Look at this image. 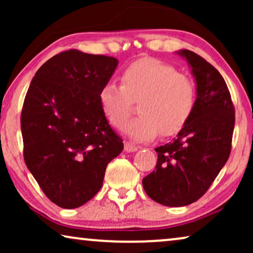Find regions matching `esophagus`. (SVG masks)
<instances>
[{"label": "esophagus", "mask_w": 253, "mask_h": 253, "mask_svg": "<svg viewBox=\"0 0 253 253\" xmlns=\"http://www.w3.org/2000/svg\"><path fill=\"white\" fill-rule=\"evenodd\" d=\"M138 148L139 147L136 146V145L131 144V143H127V141L124 144V150H126V152H136Z\"/></svg>", "instance_id": "34e87169"}]
</instances>
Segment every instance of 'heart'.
Segmentation results:
<instances>
[{
  "label": "heart",
  "instance_id": "b5f03b06",
  "mask_svg": "<svg viewBox=\"0 0 253 253\" xmlns=\"http://www.w3.org/2000/svg\"><path fill=\"white\" fill-rule=\"evenodd\" d=\"M106 119L122 130L138 103L141 116L126 127L134 141H148L159 133L172 136L191 117L197 102V86L190 76L155 58H141L124 69L121 86L106 84L99 92Z\"/></svg>",
  "mask_w": 253,
  "mask_h": 253
}]
</instances>
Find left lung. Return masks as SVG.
<instances>
[{
  "label": "left lung",
  "mask_w": 253,
  "mask_h": 253,
  "mask_svg": "<svg viewBox=\"0 0 253 253\" xmlns=\"http://www.w3.org/2000/svg\"><path fill=\"white\" fill-rule=\"evenodd\" d=\"M192 69L197 102L191 117L170 143L155 148V169L143 178L148 197L179 207L198 200L230 155L235 108L220 72L191 50L178 51Z\"/></svg>",
  "instance_id": "left-lung-1"
}]
</instances>
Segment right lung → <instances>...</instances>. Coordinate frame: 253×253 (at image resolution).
Wrapping results in <instances>:
<instances>
[{
    "label": "right lung",
    "mask_w": 253,
    "mask_h": 253,
    "mask_svg": "<svg viewBox=\"0 0 253 253\" xmlns=\"http://www.w3.org/2000/svg\"><path fill=\"white\" fill-rule=\"evenodd\" d=\"M117 63L112 56L62 51L41 65L27 89L20 116L24 160L62 209L92 199L107 165L123 150L99 102Z\"/></svg>",
    "instance_id": "right-lung-1"
}]
</instances>
